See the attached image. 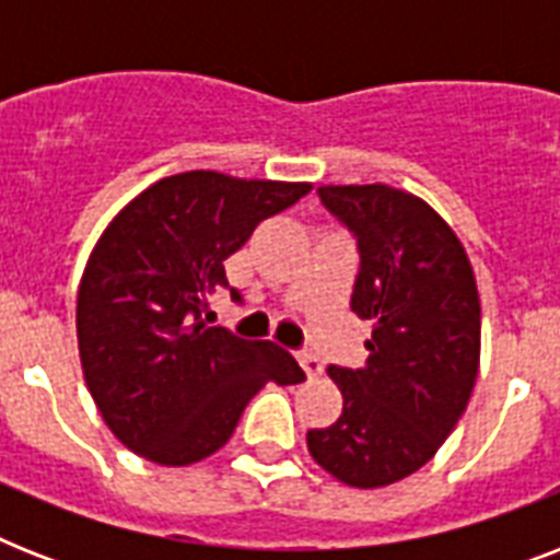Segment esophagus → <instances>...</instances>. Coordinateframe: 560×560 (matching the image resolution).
Instances as JSON below:
<instances>
[{
	"mask_svg": "<svg viewBox=\"0 0 560 560\" xmlns=\"http://www.w3.org/2000/svg\"><path fill=\"white\" fill-rule=\"evenodd\" d=\"M299 363H302V369H305L307 377H316V374H323V360L316 358L314 351H302V354H299Z\"/></svg>",
	"mask_w": 560,
	"mask_h": 560,
	"instance_id": "obj_1",
	"label": "esophagus"
}]
</instances>
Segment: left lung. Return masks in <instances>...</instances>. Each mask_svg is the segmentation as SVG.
<instances>
[{
	"label": "left lung",
	"instance_id": "8db88e82",
	"mask_svg": "<svg viewBox=\"0 0 560 560\" xmlns=\"http://www.w3.org/2000/svg\"><path fill=\"white\" fill-rule=\"evenodd\" d=\"M358 235L351 311L372 323L366 366H328L342 412L307 430L319 468L383 488L433 459L468 407L479 372V290L465 246L427 200L400 188L319 186Z\"/></svg>",
	"mask_w": 560,
	"mask_h": 560
}]
</instances>
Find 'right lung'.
Returning a JSON list of instances; mask_svg holds the SVG:
<instances>
[{"mask_svg":"<svg viewBox=\"0 0 560 560\" xmlns=\"http://www.w3.org/2000/svg\"><path fill=\"white\" fill-rule=\"evenodd\" d=\"M311 183L186 171L136 194L101 232L78 288V351L104 424L136 456L183 468L232 439L255 392L305 381L270 340L206 328L223 261Z\"/></svg>","mask_w":560,"mask_h":560,"instance_id":"add662e5","label":"right lung"}]
</instances>
